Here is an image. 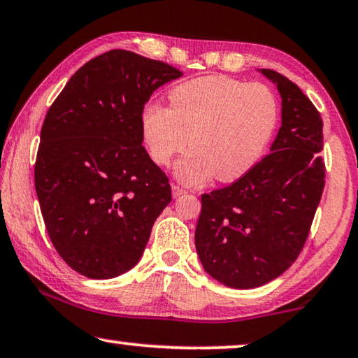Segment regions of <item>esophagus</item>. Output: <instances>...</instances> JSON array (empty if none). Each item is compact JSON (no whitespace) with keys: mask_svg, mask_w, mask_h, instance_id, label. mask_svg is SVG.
<instances>
[{"mask_svg":"<svg viewBox=\"0 0 358 358\" xmlns=\"http://www.w3.org/2000/svg\"><path fill=\"white\" fill-rule=\"evenodd\" d=\"M185 193H186V189L181 188V186H178V185H173V186H172V194H173V198H180V196H183Z\"/></svg>","mask_w":358,"mask_h":358,"instance_id":"34e87169","label":"esophagus"}]
</instances>
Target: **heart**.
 Returning <instances> with one entry per match:
<instances>
[{
    "mask_svg": "<svg viewBox=\"0 0 358 358\" xmlns=\"http://www.w3.org/2000/svg\"><path fill=\"white\" fill-rule=\"evenodd\" d=\"M280 120V103L263 83L210 74L183 80L170 89L169 107L148 103L141 112V134L150 159L169 167L178 154L191 152L177 165L185 185L210 178L243 177L268 149Z\"/></svg>",
    "mask_w": 358,
    "mask_h": 358,
    "instance_id": "1",
    "label": "heart"
}]
</instances>
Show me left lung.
<instances>
[{
	"label": "left lung",
	"instance_id": "obj_1",
	"mask_svg": "<svg viewBox=\"0 0 358 358\" xmlns=\"http://www.w3.org/2000/svg\"><path fill=\"white\" fill-rule=\"evenodd\" d=\"M282 127L271 154L225 188L201 196L194 243L203 268L234 289L285 273L303 250L324 189L323 120L299 85L274 69Z\"/></svg>",
	"mask_w": 358,
	"mask_h": 358
}]
</instances>
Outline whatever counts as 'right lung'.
Wrapping results in <instances>:
<instances>
[{"label":"right lung","instance_id":"add662e5","mask_svg":"<svg viewBox=\"0 0 358 358\" xmlns=\"http://www.w3.org/2000/svg\"><path fill=\"white\" fill-rule=\"evenodd\" d=\"M177 68L110 50L79 68L45 117L34 180L55 250L76 273L110 279L138 263L172 201L143 145L141 112Z\"/></svg>","mask_w":358,"mask_h":358}]
</instances>
